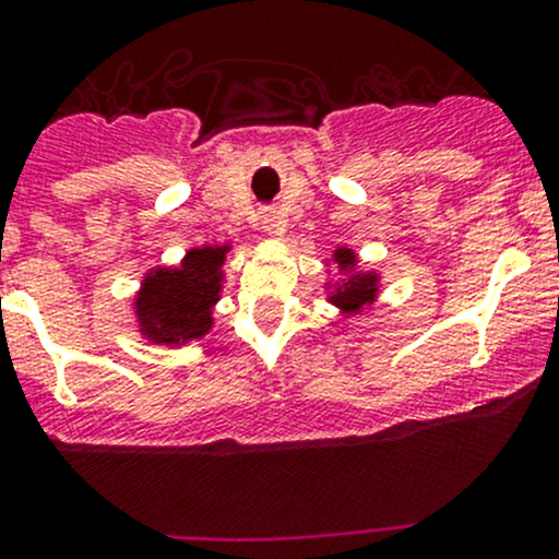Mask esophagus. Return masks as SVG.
<instances>
[{
  "instance_id": "obj_1",
  "label": "esophagus",
  "mask_w": 559,
  "mask_h": 559,
  "mask_svg": "<svg viewBox=\"0 0 559 559\" xmlns=\"http://www.w3.org/2000/svg\"><path fill=\"white\" fill-rule=\"evenodd\" d=\"M258 218H261V226L269 234H282V231H285V221L280 218L277 210H272V207L261 210V215H258Z\"/></svg>"
}]
</instances>
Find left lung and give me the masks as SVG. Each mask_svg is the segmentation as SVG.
<instances>
[{"instance_id":"left-lung-1","label":"left lung","mask_w":559,"mask_h":559,"mask_svg":"<svg viewBox=\"0 0 559 559\" xmlns=\"http://www.w3.org/2000/svg\"><path fill=\"white\" fill-rule=\"evenodd\" d=\"M335 263L346 272V269H354L357 258H354L352 250L338 248L335 250ZM376 293H378V277L373 272H354L352 277L346 280L333 296H330V301L341 306L344 311H359L365 304L373 301Z\"/></svg>"}]
</instances>
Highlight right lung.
Here are the masks:
<instances>
[{"mask_svg": "<svg viewBox=\"0 0 559 559\" xmlns=\"http://www.w3.org/2000/svg\"><path fill=\"white\" fill-rule=\"evenodd\" d=\"M229 248H194L178 269H154L143 280L135 298L141 333L154 344H186L202 338L213 328V306L218 301L221 266Z\"/></svg>", "mask_w": 559, "mask_h": 559, "instance_id": "add662e5", "label": "right lung"}]
</instances>
